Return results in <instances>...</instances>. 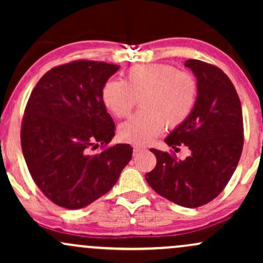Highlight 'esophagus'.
<instances>
[{
    "instance_id": "1",
    "label": "esophagus",
    "mask_w": 263,
    "mask_h": 263,
    "mask_svg": "<svg viewBox=\"0 0 263 263\" xmlns=\"http://www.w3.org/2000/svg\"><path fill=\"white\" fill-rule=\"evenodd\" d=\"M144 149H146V148H143V147H140V146H135V147H134V156H137L138 153L143 152Z\"/></svg>"
}]
</instances>
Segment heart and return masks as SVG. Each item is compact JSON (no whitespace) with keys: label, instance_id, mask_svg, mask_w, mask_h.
<instances>
[{"label":"heart","instance_id":"obj_1","mask_svg":"<svg viewBox=\"0 0 263 263\" xmlns=\"http://www.w3.org/2000/svg\"><path fill=\"white\" fill-rule=\"evenodd\" d=\"M198 83L193 75L167 64H143L126 71L122 83L107 80L101 100L117 119L128 116L140 101L141 111L119 126L122 141L146 146L164 128H177L193 112Z\"/></svg>","mask_w":263,"mask_h":263}]
</instances>
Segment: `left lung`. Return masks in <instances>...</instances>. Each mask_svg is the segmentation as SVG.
<instances>
[{
	"instance_id": "1",
	"label": "left lung",
	"mask_w": 263,
	"mask_h": 263,
	"mask_svg": "<svg viewBox=\"0 0 263 263\" xmlns=\"http://www.w3.org/2000/svg\"><path fill=\"white\" fill-rule=\"evenodd\" d=\"M198 83L193 112L164 142L186 146L184 161L152 148L157 165L146 174L147 183L159 195L184 208H198L215 199L228 184L243 146L242 108L238 95L221 69L197 59L186 60Z\"/></svg>"
}]
</instances>
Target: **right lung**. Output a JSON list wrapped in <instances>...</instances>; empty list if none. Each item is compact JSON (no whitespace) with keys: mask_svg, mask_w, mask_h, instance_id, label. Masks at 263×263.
<instances>
[{"mask_svg":"<svg viewBox=\"0 0 263 263\" xmlns=\"http://www.w3.org/2000/svg\"><path fill=\"white\" fill-rule=\"evenodd\" d=\"M119 69L104 62H71L47 71L29 96L21 127L23 157L38 188L59 206L91 204L131 161L134 148L126 143L91 152L115 136L101 89Z\"/></svg>","mask_w":263,"mask_h":263,"instance_id":"obj_1","label":"right lung"}]
</instances>
